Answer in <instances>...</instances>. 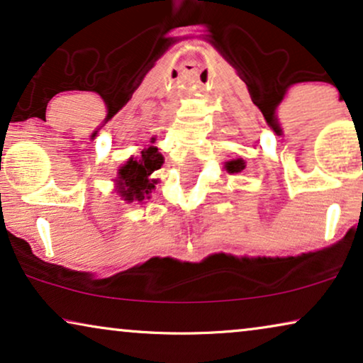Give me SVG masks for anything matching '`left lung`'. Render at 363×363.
<instances>
[{"label":"left lung","mask_w":363,"mask_h":363,"mask_svg":"<svg viewBox=\"0 0 363 363\" xmlns=\"http://www.w3.org/2000/svg\"><path fill=\"white\" fill-rule=\"evenodd\" d=\"M245 160H241V158H236V160H230V162H226V165H225V168L230 173H240V172H242L245 170Z\"/></svg>","instance_id":"obj_1"}]
</instances>
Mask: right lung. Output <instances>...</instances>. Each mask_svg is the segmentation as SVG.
Here are the masks:
<instances>
[{"mask_svg":"<svg viewBox=\"0 0 363 363\" xmlns=\"http://www.w3.org/2000/svg\"><path fill=\"white\" fill-rule=\"evenodd\" d=\"M155 138H152V143ZM163 165L162 153L157 147L143 148L138 157H130L125 165L121 167L117 177V193L123 200L142 203L150 198V193L157 185L155 178H150L153 172Z\"/></svg>","mask_w":363,"mask_h":363,"instance_id":"right-lung-1","label":"right lung"}]
</instances>
